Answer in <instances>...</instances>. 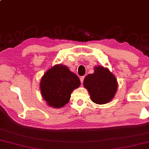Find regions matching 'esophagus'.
<instances>
[{
    "mask_svg": "<svg viewBox=\"0 0 149 149\" xmlns=\"http://www.w3.org/2000/svg\"><path fill=\"white\" fill-rule=\"evenodd\" d=\"M84 77H85L84 76H81V77H80V78H79V79H80V81H81V84H83V82H84Z\"/></svg>",
    "mask_w": 149,
    "mask_h": 149,
    "instance_id": "34e87169",
    "label": "esophagus"
}]
</instances>
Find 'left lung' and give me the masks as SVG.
<instances>
[{
	"mask_svg": "<svg viewBox=\"0 0 149 149\" xmlns=\"http://www.w3.org/2000/svg\"><path fill=\"white\" fill-rule=\"evenodd\" d=\"M84 86L90 93L92 102L97 104L109 102L114 97L118 88L114 75L102 66L95 67L94 74L84 78Z\"/></svg>",
	"mask_w": 149,
	"mask_h": 149,
	"instance_id": "left-lung-1",
	"label": "left lung"
}]
</instances>
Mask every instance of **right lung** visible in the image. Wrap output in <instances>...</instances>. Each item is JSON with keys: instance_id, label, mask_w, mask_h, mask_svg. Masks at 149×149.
Wrapping results in <instances>:
<instances>
[{"instance_id": "obj_1", "label": "right lung", "mask_w": 149, "mask_h": 149, "mask_svg": "<svg viewBox=\"0 0 149 149\" xmlns=\"http://www.w3.org/2000/svg\"><path fill=\"white\" fill-rule=\"evenodd\" d=\"M79 77L62 65L49 69L41 78V94L49 106L63 107L70 101L71 94L80 86Z\"/></svg>"}]
</instances>
